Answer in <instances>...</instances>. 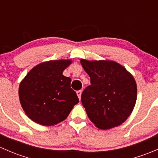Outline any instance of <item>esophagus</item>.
<instances>
[{"mask_svg":"<svg viewBox=\"0 0 158 158\" xmlns=\"http://www.w3.org/2000/svg\"><path fill=\"white\" fill-rule=\"evenodd\" d=\"M76 94H77L78 97H79V100H80L81 99V94H82V91H81V90L77 91V92H76Z\"/></svg>","mask_w":158,"mask_h":158,"instance_id":"34e87169","label":"esophagus"}]
</instances>
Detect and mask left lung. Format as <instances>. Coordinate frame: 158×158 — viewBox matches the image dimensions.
<instances>
[{"instance_id":"left-lung-1","label":"left lung","mask_w":158,"mask_h":158,"mask_svg":"<svg viewBox=\"0 0 158 158\" xmlns=\"http://www.w3.org/2000/svg\"><path fill=\"white\" fill-rule=\"evenodd\" d=\"M80 62L90 77L91 85L81 96L89 118L101 129L120 125L128 118L136 102L134 77L115 62L83 59Z\"/></svg>"}]
</instances>
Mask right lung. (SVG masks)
<instances>
[{
    "mask_svg": "<svg viewBox=\"0 0 158 158\" xmlns=\"http://www.w3.org/2000/svg\"><path fill=\"white\" fill-rule=\"evenodd\" d=\"M71 60H52L33 67L20 82L19 98L32 121L44 126L56 125L67 118L79 102L70 87L71 79L63 75Z\"/></svg>",
    "mask_w": 158,
    "mask_h": 158,
    "instance_id": "add662e5",
    "label": "right lung"
}]
</instances>
